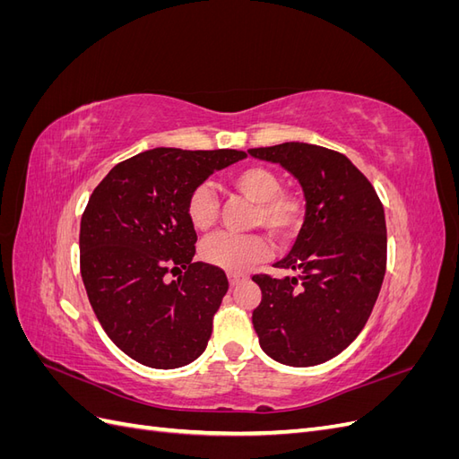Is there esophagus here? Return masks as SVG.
Here are the masks:
<instances>
[{"label":"esophagus","mask_w":459,"mask_h":459,"mask_svg":"<svg viewBox=\"0 0 459 459\" xmlns=\"http://www.w3.org/2000/svg\"><path fill=\"white\" fill-rule=\"evenodd\" d=\"M243 280H247V273H239V272H228V281L231 287H235L238 283H241Z\"/></svg>","instance_id":"esophagus-1"}]
</instances>
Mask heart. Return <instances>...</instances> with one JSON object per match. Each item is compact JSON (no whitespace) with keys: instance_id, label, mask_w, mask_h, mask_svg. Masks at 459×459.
I'll return each mask as SVG.
<instances>
[{"instance_id":"1","label":"heart","mask_w":459,"mask_h":459,"mask_svg":"<svg viewBox=\"0 0 459 459\" xmlns=\"http://www.w3.org/2000/svg\"><path fill=\"white\" fill-rule=\"evenodd\" d=\"M230 187L255 203L251 228H264L275 239H290L304 224L307 204L297 191L281 189V178L262 164H251L230 176ZM186 214L191 228L204 233L218 218V199L211 186L199 184L189 191ZM201 258L226 272H243L270 255V241L260 233H218L201 245Z\"/></svg>"}]
</instances>
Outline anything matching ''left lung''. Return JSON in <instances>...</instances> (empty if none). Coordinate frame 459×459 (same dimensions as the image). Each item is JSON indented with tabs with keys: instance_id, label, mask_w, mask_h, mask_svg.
<instances>
[{
	"instance_id": "1",
	"label": "left lung",
	"mask_w": 459,
	"mask_h": 459,
	"mask_svg": "<svg viewBox=\"0 0 459 459\" xmlns=\"http://www.w3.org/2000/svg\"><path fill=\"white\" fill-rule=\"evenodd\" d=\"M248 155L281 164L307 199L299 238L275 262L300 275H253L262 290L253 310L260 346L285 366L324 364L358 337L379 297L386 268L383 204L342 152L287 142L248 149Z\"/></svg>"
}]
</instances>
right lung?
<instances>
[{
    "mask_svg": "<svg viewBox=\"0 0 459 459\" xmlns=\"http://www.w3.org/2000/svg\"><path fill=\"white\" fill-rule=\"evenodd\" d=\"M245 157L157 147L118 162L93 189L80 221L82 281L108 339L135 362L174 369L204 352L228 277L193 262L197 233L186 201L214 170ZM169 273L183 275L169 282Z\"/></svg>",
    "mask_w": 459,
    "mask_h": 459,
    "instance_id": "add662e5",
    "label": "right lung"
}]
</instances>
